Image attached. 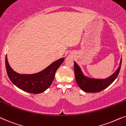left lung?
Here are the masks:
<instances>
[{"label": "left lung", "instance_id": "left-lung-1", "mask_svg": "<svg viewBox=\"0 0 126 126\" xmlns=\"http://www.w3.org/2000/svg\"><path fill=\"white\" fill-rule=\"evenodd\" d=\"M75 78L79 87L82 90L86 92L97 93L105 89L113 82L118 76L122 64V60H120V66L115 73L109 78L105 79H94L85 77L83 75L79 67L74 62Z\"/></svg>", "mask_w": 126, "mask_h": 126}]
</instances>
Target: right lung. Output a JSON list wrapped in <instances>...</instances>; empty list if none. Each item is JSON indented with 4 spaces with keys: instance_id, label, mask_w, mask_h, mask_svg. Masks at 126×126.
I'll return each instance as SVG.
<instances>
[{
    "instance_id": "add662e5",
    "label": "right lung",
    "mask_w": 126,
    "mask_h": 126,
    "mask_svg": "<svg viewBox=\"0 0 126 126\" xmlns=\"http://www.w3.org/2000/svg\"><path fill=\"white\" fill-rule=\"evenodd\" d=\"M64 58L53 62L40 73L34 74H20L10 67L6 56L7 73L11 81L21 90L33 94L44 92L50 86L54 79L55 73Z\"/></svg>"
}]
</instances>
